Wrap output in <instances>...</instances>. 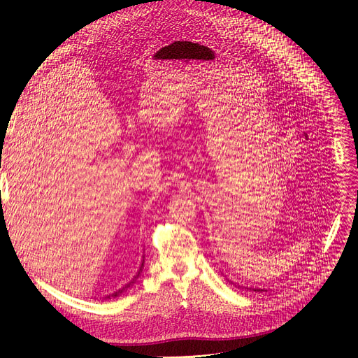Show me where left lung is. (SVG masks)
Returning a JSON list of instances; mask_svg holds the SVG:
<instances>
[{
	"label": "left lung",
	"instance_id": "8db88e82",
	"mask_svg": "<svg viewBox=\"0 0 358 358\" xmlns=\"http://www.w3.org/2000/svg\"><path fill=\"white\" fill-rule=\"evenodd\" d=\"M258 292H259V290H258Z\"/></svg>",
	"mask_w": 358,
	"mask_h": 358
}]
</instances>
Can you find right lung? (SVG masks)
<instances>
[{
    "label": "right lung",
    "instance_id": "add662e5",
    "mask_svg": "<svg viewBox=\"0 0 358 358\" xmlns=\"http://www.w3.org/2000/svg\"><path fill=\"white\" fill-rule=\"evenodd\" d=\"M142 267H143V262H142ZM142 267H141V270H142ZM141 270H139V273H141ZM139 273H138V275H139ZM138 275H136V277H135V278H134V281H135V280H136V278H138ZM134 281H130V283H129V285H126V286H124V287H123V289H120V290H117V292H115V293H113V294H108V296H107V297H108V299H110V297H116V296H119V294H122V293H123V292H124V290H127V287H130V285H131V283H134Z\"/></svg>",
    "mask_w": 358,
    "mask_h": 358
}]
</instances>
